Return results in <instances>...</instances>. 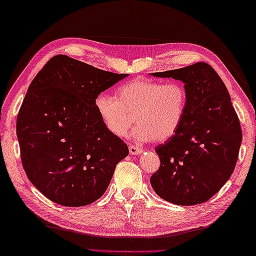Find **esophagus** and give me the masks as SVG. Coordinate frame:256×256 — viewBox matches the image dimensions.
I'll return each instance as SVG.
<instances>
[{"mask_svg": "<svg viewBox=\"0 0 256 256\" xmlns=\"http://www.w3.org/2000/svg\"><path fill=\"white\" fill-rule=\"evenodd\" d=\"M143 150H142L140 148H138L136 145H130L129 146V153L132 154V156H136V154H140Z\"/></svg>", "mask_w": 256, "mask_h": 256, "instance_id": "34e87169", "label": "esophagus"}]
</instances>
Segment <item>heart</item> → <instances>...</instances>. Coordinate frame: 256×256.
Wrapping results in <instances>:
<instances>
[{
  "mask_svg": "<svg viewBox=\"0 0 256 256\" xmlns=\"http://www.w3.org/2000/svg\"><path fill=\"white\" fill-rule=\"evenodd\" d=\"M95 110L112 136L127 135L134 121L132 138L138 142H164L182 124L187 108V92L182 84L140 78L116 90V100L100 94Z\"/></svg>",
  "mask_w": 256,
  "mask_h": 256,
  "instance_id": "1",
  "label": "heart"
}]
</instances>
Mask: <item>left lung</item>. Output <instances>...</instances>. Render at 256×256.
I'll list each match as a JSON object with an SVG mask.
<instances>
[{"label":"left lung","instance_id":"left-lung-1","mask_svg":"<svg viewBox=\"0 0 256 256\" xmlns=\"http://www.w3.org/2000/svg\"><path fill=\"white\" fill-rule=\"evenodd\" d=\"M150 74L182 82L187 92L182 124L156 148L161 166L150 185L172 204L206 202L228 182L242 144L240 119L227 87L204 62Z\"/></svg>","mask_w":256,"mask_h":256}]
</instances>
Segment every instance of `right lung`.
Segmentation results:
<instances>
[{"mask_svg": "<svg viewBox=\"0 0 256 256\" xmlns=\"http://www.w3.org/2000/svg\"><path fill=\"white\" fill-rule=\"evenodd\" d=\"M127 76L60 54L34 78L16 137L28 179L52 202L74 208L95 202L128 156L127 144L106 130L94 106L96 96Z\"/></svg>", "mask_w": 256, "mask_h": 256, "instance_id": "right-lung-1", "label": "right lung"}]
</instances>
